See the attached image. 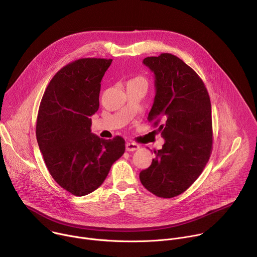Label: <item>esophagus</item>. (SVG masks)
Returning a JSON list of instances; mask_svg holds the SVG:
<instances>
[{
	"label": "esophagus",
	"mask_w": 257,
	"mask_h": 257,
	"mask_svg": "<svg viewBox=\"0 0 257 257\" xmlns=\"http://www.w3.org/2000/svg\"><path fill=\"white\" fill-rule=\"evenodd\" d=\"M139 149V145L134 142H127L126 143V151L127 152H134Z\"/></svg>",
	"instance_id": "esophagus-1"
}]
</instances>
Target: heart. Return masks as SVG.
<instances>
[{"mask_svg":"<svg viewBox=\"0 0 257 257\" xmlns=\"http://www.w3.org/2000/svg\"><path fill=\"white\" fill-rule=\"evenodd\" d=\"M130 81H141V82H145V80L142 78V77H136V78H134V79H132V80H130ZM146 83V82H145Z\"/></svg>","mask_w":257,"mask_h":257,"instance_id":"heart-1","label":"heart"}]
</instances>
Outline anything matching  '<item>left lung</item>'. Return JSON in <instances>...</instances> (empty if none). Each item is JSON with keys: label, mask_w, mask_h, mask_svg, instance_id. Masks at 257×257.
I'll list each match as a JSON object with an SVG mask.
<instances>
[{"label": "left lung", "mask_w": 257, "mask_h": 257, "mask_svg": "<svg viewBox=\"0 0 257 257\" xmlns=\"http://www.w3.org/2000/svg\"><path fill=\"white\" fill-rule=\"evenodd\" d=\"M143 64L155 74L156 96L149 122L159 126L165 143L152 165L140 172L153 194L172 198L186 191L202 173L212 149L211 105L197 73L178 57L164 53Z\"/></svg>", "instance_id": "left-lung-1"}]
</instances>
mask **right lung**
Instances as JSON below:
<instances>
[{
  "label": "right lung",
  "mask_w": 257,
  "mask_h": 257,
  "mask_svg": "<svg viewBox=\"0 0 257 257\" xmlns=\"http://www.w3.org/2000/svg\"><path fill=\"white\" fill-rule=\"evenodd\" d=\"M112 59L83 58L59 70L40 104L36 139L58 184L75 196L97 189L125 152L121 136L102 139L91 133L99 106L100 81Z\"/></svg>",
  "instance_id": "obj_1"
}]
</instances>
